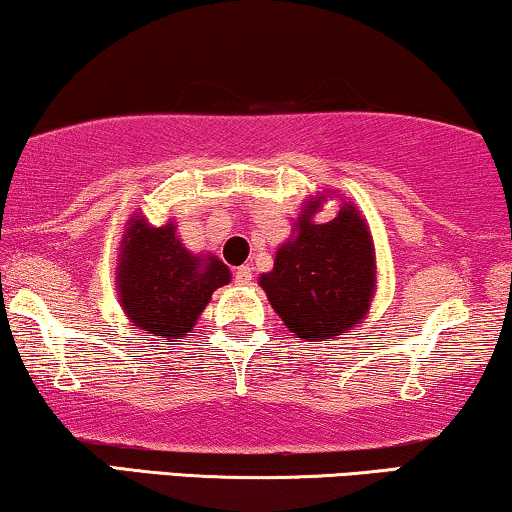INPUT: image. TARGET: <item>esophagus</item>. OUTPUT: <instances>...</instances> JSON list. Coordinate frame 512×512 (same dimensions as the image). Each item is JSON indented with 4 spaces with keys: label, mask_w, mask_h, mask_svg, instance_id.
Here are the masks:
<instances>
[{
    "label": "esophagus",
    "mask_w": 512,
    "mask_h": 512,
    "mask_svg": "<svg viewBox=\"0 0 512 512\" xmlns=\"http://www.w3.org/2000/svg\"><path fill=\"white\" fill-rule=\"evenodd\" d=\"M235 282L237 284H249L251 282V268H249V265H240V268L235 270Z\"/></svg>",
    "instance_id": "34e87169"
}]
</instances>
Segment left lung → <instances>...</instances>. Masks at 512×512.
I'll use <instances>...</instances> for the list:
<instances>
[{
    "instance_id": "obj_1",
    "label": "left lung",
    "mask_w": 512,
    "mask_h": 512,
    "mask_svg": "<svg viewBox=\"0 0 512 512\" xmlns=\"http://www.w3.org/2000/svg\"><path fill=\"white\" fill-rule=\"evenodd\" d=\"M324 195L303 207L296 237L277 249L275 268L261 286L284 326L305 342L352 331L366 319L375 296V247L354 205H342L335 219L314 223Z\"/></svg>"
}]
</instances>
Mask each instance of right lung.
Instances as JSON below:
<instances>
[{"label": "right lung", "mask_w": 512, "mask_h": 512, "mask_svg": "<svg viewBox=\"0 0 512 512\" xmlns=\"http://www.w3.org/2000/svg\"><path fill=\"white\" fill-rule=\"evenodd\" d=\"M230 282L216 256H193L177 237V226L153 228L132 216L118 256L116 284L132 326L167 342L193 331L212 293Z\"/></svg>", "instance_id": "obj_1"}]
</instances>
